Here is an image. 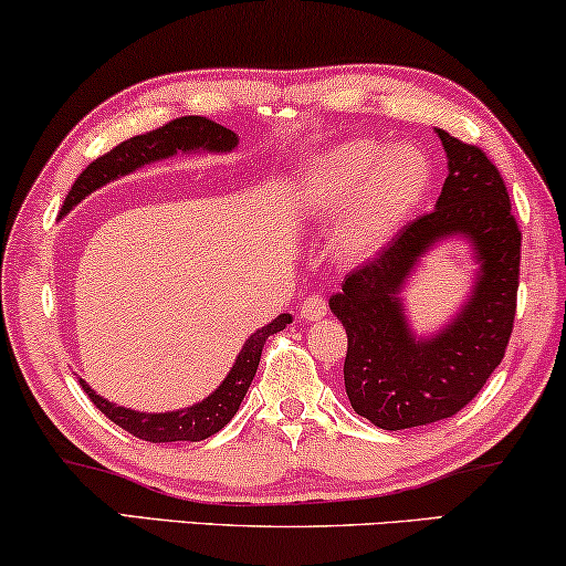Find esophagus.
Listing matches in <instances>:
<instances>
[{
    "label": "esophagus",
    "instance_id": "obj_1",
    "mask_svg": "<svg viewBox=\"0 0 566 566\" xmlns=\"http://www.w3.org/2000/svg\"><path fill=\"white\" fill-rule=\"evenodd\" d=\"M327 314V301L322 296H308L301 301V308H298V316L304 322H314V319H322V316Z\"/></svg>",
    "mask_w": 566,
    "mask_h": 566
}]
</instances>
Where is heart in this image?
I'll use <instances>...</instances> for the list:
<instances>
[{"mask_svg": "<svg viewBox=\"0 0 566 566\" xmlns=\"http://www.w3.org/2000/svg\"><path fill=\"white\" fill-rule=\"evenodd\" d=\"M428 185L430 161L415 146L381 151L374 142H347L306 169L298 200L314 219L339 221L337 252L363 260L405 227Z\"/></svg>", "mask_w": 566, "mask_h": 566, "instance_id": "b5f03b06", "label": "heart"}]
</instances>
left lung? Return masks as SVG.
Returning <instances> with one entry per match:
<instances>
[{"instance_id": "obj_1", "label": "left lung", "mask_w": 566, "mask_h": 566, "mask_svg": "<svg viewBox=\"0 0 566 566\" xmlns=\"http://www.w3.org/2000/svg\"><path fill=\"white\" fill-rule=\"evenodd\" d=\"M448 177L436 211L409 221L329 298L347 332L345 391L355 412L381 430L453 417L505 358L521 283V227L500 169L474 144L438 128ZM463 233L483 262L464 312L436 338L408 332L398 291L416 260L443 235Z\"/></svg>"}]
</instances>
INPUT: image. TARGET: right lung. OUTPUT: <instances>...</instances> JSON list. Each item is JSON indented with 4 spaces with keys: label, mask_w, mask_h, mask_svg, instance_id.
Here are the masks:
<instances>
[{
    "label": "right lung",
    "mask_w": 566,
    "mask_h": 566,
    "mask_svg": "<svg viewBox=\"0 0 566 566\" xmlns=\"http://www.w3.org/2000/svg\"><path fill=\"white\" fill-rule=\"evenodd\" d=\"M234 146V130L219 126V123L203 118V115H182V118L169 120L165 126L149 130V134H138L134 138H128V142H120L118 146H113L111 151L103 154V157L90 161L87 169L76 177L72 190H69L64 206H61V213L72 211V208L80 203L82 198H87L92 190L103 188L105 182H111L120 175L134 172L136 167L149 165V161L167 159L177 151H231ZM285 324H291V316L281 314L277 319L270 322L268 327L254 332V335L244 343L234 368L229 370V376L223 378L219 389H216L208 399L200 401V405L177 409V412L146 415L134 412V409L126 407H115L107 399L97 397L82 378L80 384L92 405H95L107 420L130 432V436L149 440V443H175V440H190V443H196V440L211 438L213 432H219L223 424L237 415L254 374H258L262 347H265L270 335L285 329Z\"/></svg>",
    "instance_id": "add662e5"
}]
</instances>
